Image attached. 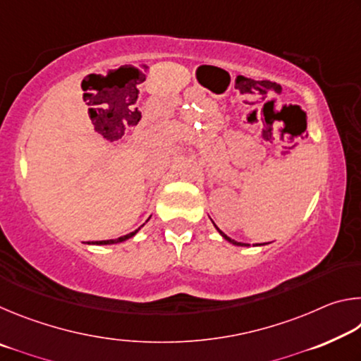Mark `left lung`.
I'll return each mask as SVG.
<instances>
[{
    "label": "left lung",
    "instance_id": "1",
    "mask_svg": "<svg viewBox=\"0 0 361 361\" xmlns=\"http://www.w3.org/2000/svg\"><path fill=\"white\" fill-rule=\"evenodd\" d=\"M216 229H218V228H216ZM218 231H219V229H218ZM219 234H221V235L224 237V239H226V240H229L231 243H234V245H247V243H242V242H235V240H232V239H229V237H228V235H226L223 231H219Z\"/></svg>",
    "mask_w": 361,
    "mask_h": 361
}]
</instances>
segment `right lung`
Here are the masks:
<instances>
[{
  "label": "right lung",
  "mask_w": 361,
  "mask_h": 361,
  "mask_svg": "<svg viewBox=\"0 0 361 361\" xmlns=\"http://www.w3.org/2000/svg\"><path fill=\"white\" fill-rule=\"evenodd\" d=\"M138 231V229H137ZM137 231H133V232H130V234H127V235H122V237H119V239H111V240H100V242H95L97 245H109V243H118V242H124V240H127V239H130L132 235H135L137 234Z\"/></svg>",
  "instance_id": "obj_1"
}]
</instances>
